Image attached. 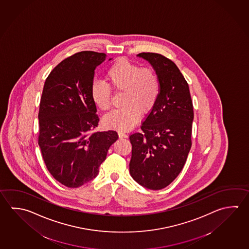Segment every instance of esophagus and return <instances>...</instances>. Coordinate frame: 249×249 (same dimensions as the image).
Returning a JSON list of instances; mask_svg holds the SVG:
<instances>
[{"label":"esophagus","mask_w":249,"mask_h":249,"mask_svg":"<svg viewBox=\"0 0 249 249\" xmlns=\"http://www.w3.org/2000/svg\"><path fill=\"white\" fill-rule=\"evenodd\" d=\"M118 136H119V138H124V139L128 138V135L125 134L124 132H123V131H118Z\"/></svg>","instance_id":"obj_1"}]
</instances>
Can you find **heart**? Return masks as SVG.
I'll return each instance as SVG.
<instances>
[{
	"instance_id": "b5f03b06",
	"label": "heart",
	"mask_w": 249,
	"mask_h": 249,
	"mask_svg": "<svg viewBox=\"0 0 249 249\" xmlns=\"http://www.w3.org/2000/svg\"><path fill=\"white\" fill-rule=\"evenodd\" d=\"M105 77L108 85L102 82H93L91 98L100 109L107 110L111 100L109 88L115 91H123L124 107L106 114L104 124L108 128L130 130L139 122L141 113H147L156 104L160 90L158 74L152 68H141L139 65L121 58L108 68Z\"/></svg>"
}]
</instances>
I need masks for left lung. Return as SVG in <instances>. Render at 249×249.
<instances>
[{
	"instance_id": "obj_1",
	"label": "left lung",
	"mask_w": 249,
	"mask_h": 249,
	"mask_svg": "<svg viewBox=\"0 0 249 249\" xmlns=\"http://www.w3.org/2000/svg\"><path fill=\"white\" fill-rule=\"evenodd\" d=\"M147 60L158 74V99L141 124L130 136V174L149 190H161L180 174L191 147L193 104L185 78L172 60L154 53L137 55Z\"/></svg>"
}]
</instances>
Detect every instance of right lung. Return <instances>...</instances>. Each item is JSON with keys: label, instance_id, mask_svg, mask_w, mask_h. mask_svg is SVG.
Returning a JSON list of instances; mask_svg holds the SVG:
<instances>
[{"label": "right lung", "instance_id": "add662e5", "mask_svg": "<svg viewBox=\"0 0 249 249\" xmlns=\"http://www.w3.org/2000/svg\"><path fill=\"white\" fill-rule=\"evenodd\" d=\"M105 59L103 53H77L58 64L45 80L38 145L48 171L68 188L93 180L109 146L118 139L115 131L92 132L99 118L91 86L95 68Z\"/></svg>", "mask_w": 249, "mask_h": 249}]
</instances>
